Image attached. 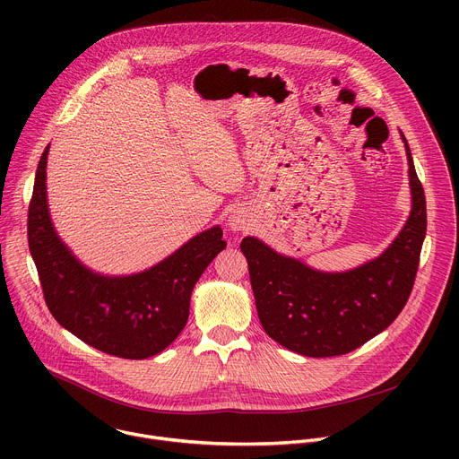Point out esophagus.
Masks as SVG:
<instances>
[{
  "label": "esophagus",
  "mask_w": 459,
  "mask_h": 459,
  "mask_svg": "<svg viewBox=\"0 0 459 459\" xmlns=\"http://www.w3.org/2000/svg\"><path fill=\"white\" fill-rule=\"evenodd\" d=\"M229 227H230L232 230H243V229L247 227L245 216H243L241 212H232V214L229 216Z\"/></svg>",
  "instance_id": "34e87169"
}]
</instances>
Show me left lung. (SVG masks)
<instances>
[{"label":"left lung","mask_w":459,"mask_h":459,"mask_svg":"<svg viewBox=\"0 0 459 459\" xmlns=\"http://www.w3.org/2000/svg\"><path fill=\"white\" fill-rule=\"evenodd\" d=\"M411 216L390 247L347 273H319L255 238H243L255 308L265 333L292 352L331 358L356 351L403 310L427 232V204L405 136Z\"/></svg>","instance_id":"8db88e82"}]
</instances>
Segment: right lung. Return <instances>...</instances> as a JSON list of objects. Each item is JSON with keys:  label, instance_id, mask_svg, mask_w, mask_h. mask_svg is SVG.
Segmentation results:
<instances>
[{"label": "right lung", "instance_id": "obj_1", "mask_svg": "<svg viewBox=\"0 0 459 459\" xmlns=\"http://www.w3.org/2000/svg\"><path fill=\"white\" fill-rule=\"evenodd\" d=\"M47 154L36 170L29 205V248L45 303L56 321L87 345L125 359L165 351L188 319L190 294L211 261L227 247L212 227L188 239L161 264L133 276H101L82 265L50 221Z\"/></svg>", "mask_w": 459, "mask_h": 459}]
</instances>
